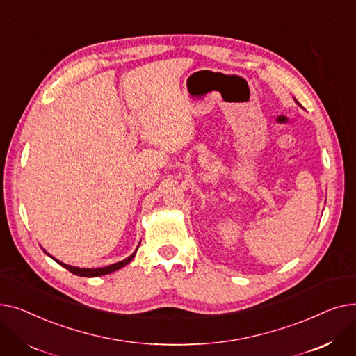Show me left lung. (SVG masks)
I'll return each instance as SVG.
<instances>
[{"instance_id":"left-lung-1","label":"left lung","mask_w":356,"mask_h":356,"mask_svg":"<svg viewBox=\"0 0 356 356\" xmlns=\"http://www.w3.org/2000/svg\"><path fill=\"white\" fill-rule=\"evenodd\" d=\"M294 101H296V102H297V99H294ZM297 104H298V102H297Z\"/></svg>"}]
</instances>
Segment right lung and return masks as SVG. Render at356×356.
Returning <instances> with one entry per match:
<instances>
[{
    "label": "right lung",
    "mask_w": 356,
    "mask_h": 356,
    "mask_svg": "<svg viewBox=\"0 0 356 356\" xmlns=\"http://www.w3.org/2000/svg\"><path fill=\"white\" fill-rule=\"evenodd\" d=\"M137 250H138V248H137ZM137 250H136L133 254H131L128 258H125V259H122V261H118V263H115V264H111V266L101 267V268H81V267L67 266V264L62 263V261L53 258L50 254L46 252V250H43V251H44L50 258H53V259L56 261V263L60 264L62 267H65L66 270H69V271H70L72 274H74V275H79V277H99V275H105V274H109V273H114V271H117V270L125 267L127 264H129L131 261L134 259V257H136V254H137Z\"/></svg>",
    "instance_id": "obj_1"
}]
</instances>
